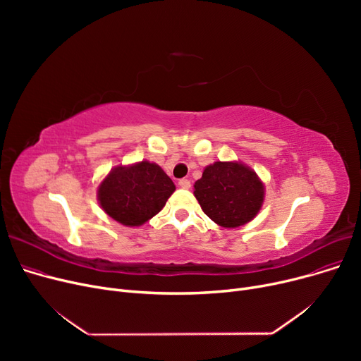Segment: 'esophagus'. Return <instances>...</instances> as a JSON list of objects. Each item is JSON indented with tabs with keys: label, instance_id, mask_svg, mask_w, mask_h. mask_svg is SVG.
I'll use <instances>...</instances> for the list:
<instances>
[{
	"label": "esophagus",
	"instance_id": "1",
	"mask_svg": "<svg viewBox=\"0 0 361 361\" xmlns=\"http://www.w3.org/2000/svg\"><path fill=\"white\" fill-rule=\"evenodd\" d=\"M178 185H180L181 188H185V190H188V188L192 187V183H190V180H187V178H181V180L178 181Z\"/></svg>",
	"mask_w": 361,
	"mask_h": 361
}]
</instances>
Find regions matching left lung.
I'll return each instance as SVG.
<instances>
[{
  "label": "left lung",
  "mask_w": 361,
  "mask_h": 361,
  "mask_svg": "<svg viewBox=\"0 0 361 361\" xmlns=\"http://www.w3.org/2000/svg\"><path fill=\"white\" fill-rule=\"evenodd\" d=\"M263 184L255 171L238 162H215L206 166L195 183V196L203 212L225 228L252 221L263 203Z\"/></svg>",
  "instance_id": "left-lung-1"
}]
</instances>
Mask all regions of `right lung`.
<instances>
[{
  "label": "right lung",
  "instance_id": "1",
  "mask_svg": "<svg viewBox=\"0 0 361 361\" xmlns=\"http://www.w3.org/2000/svg\"><path fill=\"white\" fill-rule=\"evenodd\" d=\"M174 190L173 180L159 165L142 161L114 168L101 183L98 199L112 219L137 226L155 216Z\"/></svg>",
  "mask_w": 361,
  "mask_h": 361
}]
</instances>
